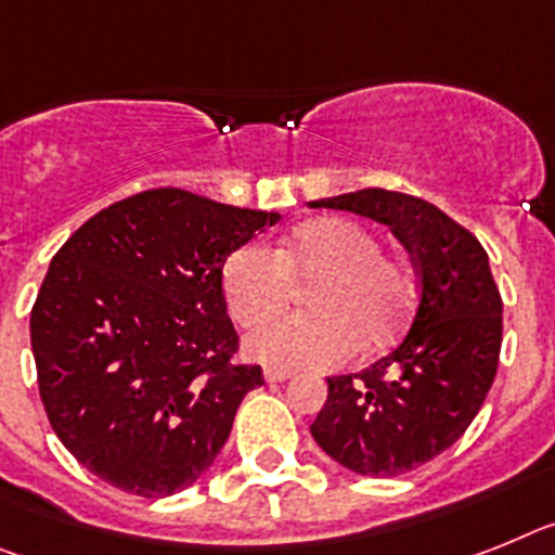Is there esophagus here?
Here are the masks:
<instances>
[{
    "label": "esophagus",
    "mask_w": 555,
    "mask_h": 555,
    "mask_svg": "<svg viewBox=\"0 0 555 555\" xmlns=\"http://www.w3.org/2000/svg\"><path fill=\"white\" fill-rule=\"evenodd\" d=\"M293 374L291 371H284V369H268L264 371V379H268V383H284V379H291Z\"/></svg>",
    "instance_id": "1"
}]
</instances>
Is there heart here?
<instances>
[{
	"instance_id": "obj_1",
	"label": "heart",
	"mask_w": 555,
	"mask_h": 555,
	"mask_svg": "<svg viewBox=\"0 0 555 555\" xmlns=\"http://www.w3.org/2000/svg\"><path fill=\"white\" fill-rule=\"evenodd\" d=\"M293 278L317 279L306 297L311 312L262 322L245 337L250 358L273 369H335L358 344L363 351L393 344L411 315V273L383 254L377 234L354 220L321 218L279 250L259 243L231 250L220 271L231 318L248 326L278 311Z\"/></svg>"
}]
</instances>
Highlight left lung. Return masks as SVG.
Wrapping results in <instances>:
<instances>
[{
	"label": "left lung",
	"instance_id": "1",
	"mask_svg": "<svg viewBox=\"0 0 555 555\" xmlns=\"http://www.w3.org/2000/svg\"><path fill=\"white\" fill-rule=\"evenodd\" d=\"M388 225L418 273L411 330L358 374L326 377L312 422L318 447L346 469L397 478L452 447L478 416L498 374L503 298L478 237L422 197L360 190L312 201Z\"/></svg>",
	"mask_w": 555,
	"mask_h": 555
}]
</instances>
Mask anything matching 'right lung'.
Listing matches in <instances>:
<instances>
[{
    "mask_svg": "<svg viewBox=\"0 0 555 555\" xmlns=\"http://www.w3.org/2000/svg\"><path fill=\"white\" fill-rule=\"evenodd\" d=\"M276 220L164 186L98 211L52 257L30 312L38 391L61 444L100 480L167 498L223 450L262 369L231 360L220 271Z\"/></svg>",
    "mask_w": 555,
    "mask_h": 555,
    "instance_id": "right-lung-1",
    "label": "right lung"
}]
</instances>
